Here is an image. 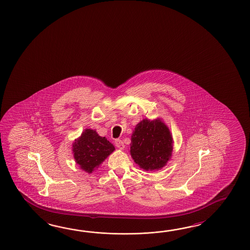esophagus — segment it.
<instances>
[{"label":"esophagus","instance_id":"esophagus-1","mask_svg":"<svg viewBox=\"0 0 250 250\" xmlns=\"http://www.w3.org/2000/svg\"><path fill=\"white\" fill-rule=\"evenodd\" d=\"M115 144H116V146H117L118 149H120V150H124L125 149V145H124V143H123L121 140H116Z\"/></svg>","mask_w":250,"mask_h":250}]
</instances>
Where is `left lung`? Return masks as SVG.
Here are the masks:
<instances>
[{
    "label": "left lung",
    "mask_w": 250,
    "mask_h": 250,
    "mask_svg": "<svg viewBox=\"0 0 250 250\" xmlns=\"http://www.w3.org/2000/svg\"><path fill=\"white\" fill-rule=\"evenodd\" d=\"M172 134L161 118L143 119L131 136L130 153L134 162L146 171L165 167L173 151Z\"/></svg>",
    "instance_id": "8db88e82"
}]
</instances>
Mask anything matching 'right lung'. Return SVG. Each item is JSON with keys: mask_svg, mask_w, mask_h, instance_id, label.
Returning a JSON list of instances; mask_svg holds the SVG:
<instances>
[{"mask_svg": "<svg viewBox=\"0 0 250 250\" xmlns=\"http://www.w3.org/2000/svg\"><path fill=\"white\" fill-rule=\"evenodd\" d=\"M75 162L85 172H93L115 150V146L105 137H101L96 130L85 129L72 143Z\"/></svg>", "mask_w": 250, "mask_h": 250, "instance_id": "right-lung-1", "label": "right lung"}]
</instances>
